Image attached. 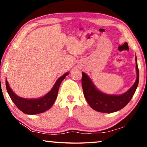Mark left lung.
<instances>
[{
  "label": "left lung",
  "mask_w": 147,
  "mask_h": 147,
  "mask_svg": "<svg viewBox=\"0 0 147 147\" xmlns=\"http://www.w3.org/2000/svg\"><path fill=\"white\" fill-rule=\"evenodd\" d=\"M137 77L135 83L125 93L121 94H109L104 93L96 88L88 74L82 72V86L89 105L94 110L102 113H113L123 109L134 96L139 84V69L136 56Z\"/></svg>",
  "instance_id": "left-lung-1"
}]
</instances>
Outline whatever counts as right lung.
<instances>
[{"label": "right lung", "mask_w": 147, "mask_h": 147, "mask_svg": "<svg viewBox=\"0 0 147 147\" xmlns=\"http://www.w3.org/2000/svg\"><path fill=\"white\" fill-rule=\"evenodd\" d=\"M69 74V73H66L59 77L54 84L53 88L40 98H26L19 96L12 91L7 80H6V89L11 100L20 110L28 115H36L43 113L51 108L58 96L59 88L61 82Z\"/></svg>", "instance_id": "right-lung-1"}]
</instances>
